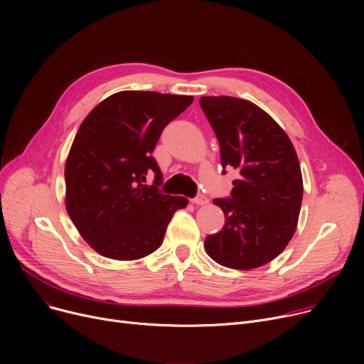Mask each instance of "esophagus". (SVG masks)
Segmentation results:
<instances>
[{
    "label": "esophagus",
    "mask_w": 364,
    "mask_h": 364,
    "mask_svg": "<svg viewBox=\"0 0 364 364\" xmlns=\"http://www.w3.org/2000/svg\"><path fill=\"white\" fill-rule=\"evenodd\" d=\"M193 203H196V205H206L208 203V198L205 195H198L193 199Z\"/></svg>",
    "instance_id": "1"
}]
</instances>
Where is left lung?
<instances>
[{
	"label": "left lung",
	"mask_w": 364,
	"mask_h": 364,
	"mask_svg": "<svg viewBox=\"0 0 364 364\" xmlns=\"http://www.w3.org/2000/svg\"><path fill=\"white\" fill-rule=\"evenodd\" d=\"M199 103L220 143L223 174L227 166L240 174L230 198L214 199L225 224L205 239L206 254L228 269H257L274 259L296 230L304 192L296 151L251 102L220 95Z\"/></svg>",
	"instance_id": "obj_1"
}]
</instances>
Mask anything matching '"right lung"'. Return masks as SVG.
Wrapping results in <instances>:
<instances>
[{"instance_id":"1","label":"right lung","mask_w":364,"mask_h":364,"mask_svg":"<svg viewBox=\"0 0 364 364\" xmlns=\"http://www.w3.org/2000/svg\"><path fill=\"white\" fill-rule=\"evenodd\" d=\"M193 103L192 95L121 91L82 121L65 166L66 209L85 242L112 259H139L161 246L183 196L159 192L151 156L164 128ZM153 171L151 186L145 177Z\"/></svg>"}]
</instances>
